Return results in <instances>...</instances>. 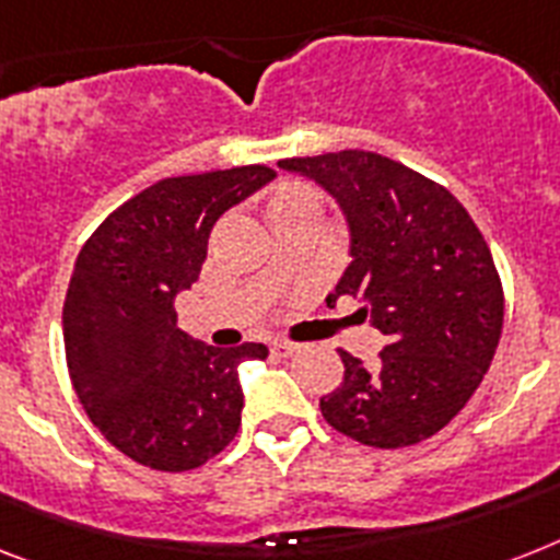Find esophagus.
<instances>
[{"label":"esophagus","mask_w":560,"mask_h":560,"mask_svg":"<svg viewBox=\"0 0 560 560\" xmlns=\"http://www.w3.org/2000/svg\"><path fill=\"white\" fill-rule=\"evenodd\" d=\"M272 351L279 353V357H293L295 345L288 342V339H276V342H272Z\"/></svg>","instance_id":"1"}]
</instances>
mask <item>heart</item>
<instances>
[{
    "label": "heart",
    "instance_id": "1",
    "mask_svg": "<svg viewBox=\"0 0 560 560\" xmlns=\"http://www.w3.org/2000/svg\"><path fill=\"white\" fill-rule=\"evenodd\" d=\"M304 198H313L311 189H304V186H284L276 198H272V203H284V201H304Z\"/></svg>",
    "mask_w": 560,
    "mask_h": 560
}]
</instances>
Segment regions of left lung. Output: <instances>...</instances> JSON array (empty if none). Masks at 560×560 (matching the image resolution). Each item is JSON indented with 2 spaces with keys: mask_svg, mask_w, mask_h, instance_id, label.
<instances>
[{
  "mask_svg": "<svg viewBox=\"0 0 560 560\" xmlns=\"http://www.w3.org/2000/svg\"><path fill=\"white\" fill-rule=\"evenodd\" d=\"M342 207L351 265L327 302L353 295L388 339L376 365L339 351L342 385L319 399L345 438L402 448L460 413L501 342L503 288L477 224L445 186L376 152L288 158Z\"/></svg>",
  "mask_w": 560,
  "mask_h": 560,
  "instance_id": "8db88e82",
  "label": "left lung"
}]
</instances>
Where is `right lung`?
Instances as JSON below:
<instances>
[{"mask_svg":"<svg viewBox=\"0 0 560 560\" xmlns=\"http://www.w3.org/2000/svg\"><path fill=\"white\" fill-rule=\"evenodd\" d=\"M272 177L261 163L163 177L117 207L77 256L62 304L68 374L100 434L140 466L198 469L238 434V365L267 348L186 336L175 295L201 276L218 218Z\"/></svg>","mask_w":560,"mask_h":560,"instance_id":"obj_1","label":"right lung"}]
</instances>
